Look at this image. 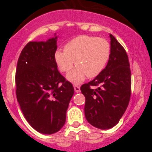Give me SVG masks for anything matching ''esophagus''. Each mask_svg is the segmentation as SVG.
I'll return each instance as SVG.
<instances>
[{
    "instance_id": "obj_1",
    "label": "esophagus",
    "mask_w": 152,
    "mask_h": 152,
    "mask_svg": "<svg viewBox=\"0 0 152 152\" xmlns=\"http://www.w3.org/2000/svg\"><path fill=\"white\" fill-rule=\"evenodd\" d=\"M73 87H74V90L76 93H79V92H80V87H79V86L74 85Z\"/></svg>"
}]
</instances>
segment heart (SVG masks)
<instances>
[{
  "instance_id": "b5f03b06",
  "label": "heart",
  "mask_w": 152,
  "mask_h": 152,
  "mask_svg": "<svg viewBox=\"0 0 152 152\" xmlns=\"http://www.w3.org/2000/svg\"><path fill=\"white\" fill-rule=\"evenodd\" d=\"M65 50H57L54 59L59 70L67 73L69 81L75 84L83 82L87 76L94 78L104 69L110 56V45L107 39L97 37L81 35L65 45Z\"/></svg>"
}]
</instances>
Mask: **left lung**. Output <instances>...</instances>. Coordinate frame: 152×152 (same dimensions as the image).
<instances>
[{"instance_id": "left-lung-1", "label": "left lung", "mask_w": 152, "mask_h": 152, "mask_svg": "<svg viewBox=\"0 0 152 152\" xmlns=\"http://www.w3.org/2000/svg\"><path fill=\"white\" fill-rule=\"evenodd\" d=\"M110 56L107 66L93 80L82 85L85 97V114L92 126L108 129L119 122L131 96V71L128 56L110 34ZM99 87L93 88V86Z\"/></svg>"}]
</instances>
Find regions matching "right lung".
Here are the masks:
<instances>
[{
  "instance_id": "obj_1",
  "label": "right lung",
  "mask_w": 152,
  "mask_h": 152,
  "mask_svg": "<svg viewBox=\"0 0 152 152\" xmlns=\"http://www.w3.org/2000/svg\"><path fill=\"white\" fill-rule=\"evenodd\" d=\"M57 37L29 42L21 51L15 75L16 96L24 117L38 132L51 134L62 129L74 93L60 74L54 59Z\"/></svg>"
}]
</instances>
